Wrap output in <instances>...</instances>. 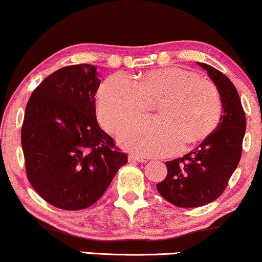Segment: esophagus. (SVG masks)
<instances>
[{
	"instance_id": "1",
	"label": "esophagus",
	"mask_w": 262,
	"mask_h": 262,
	"mask_svg": "<svg viewBox=\"0 0 262 262\" xmlns=\"http://www.w3.org/2000/svg\"><path fill=\"white\" fill-rule=\"evenodd\" d=\"M128 160H130V161H137V163H146V161H147L146 158L136 156V154H130V156H128Z\"/></svg>"
}]
</instances>
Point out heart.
Wrapping results in <instances>:
<instances>
[{"label": "heart", "mask_w": 262, "mask_h": 262, "mask_svg": "<svg viewBox=\"0 0 262 262\" xmlns=\"http://www.w3.org/2000/svg\"><path fill=\"white\" fill-rule=\"evenodd\" d=\"M159 102L157 118H141L119 131L122 147L144 157L165 156L183 143H199L217 127L222 114L220 92L211 81L182 68H165L142 75L138 83L114 74L98 91V118L108 131L150 109Z\"/></svg>", "instance_id": "1"}]
</instances>
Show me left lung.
<instances>
[{"instance_id": "1", "label": "left lung", "mask_w": 262, "mask_h": 262, "mask_svg": "<svg viewBox=\"0 0 262 262\" xmlns=\"http://www.w3.org/2000/svg\"><path fill=\"white\" fill-rule=\"evenodd\" d=\"M222 101L220 122L195 149L166 161L167 175L157 185L159 194L179 208H198L217 199L239 164L245 134V114L239 95L230 79L205 63Z\"/></svg>"}]
</instances>
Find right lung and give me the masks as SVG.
I'll return each mask as SVG.
<instances>
[{
  "label": "right lung",
  "mask_w": 262,
  "mask_h": 262,
  "mask_svg": "<svg viewBox=\"0 0 262 262\" xmlns=\"http://www.w3.org/2000/svg\"><path fill=\"white\" fill-rule=\"evenodd\" d=\"M91 64L64 67L38 85L25 108L21 148L29 182L42 199L82 210L103 195L127 154L99 127Z\"/></svg>",
  "instance_id": "right-lung-1"
}]
</instances>
